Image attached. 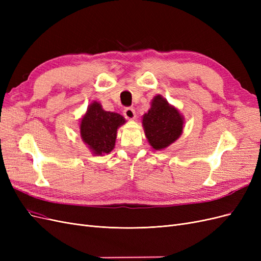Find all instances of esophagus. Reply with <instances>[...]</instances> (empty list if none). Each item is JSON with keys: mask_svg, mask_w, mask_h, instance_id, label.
I'll list each match as a JSON object with an SVG mask.
<instances>
[{"mask_svg": "<svg viewBox=\"0 0 261 261\" xmlns=\"http://www.w3.org/2000/svg\"><path fill=\"white\" fill-rule=\"evenodd\" d=\"M124 116L127 120H134L136 117V111L134 108H125L124 110Z\"/></svg>", "mask_w": 261, "mask_h": 261, "instance_id": "obj_1", "label": "esophagus"}]
</instances>
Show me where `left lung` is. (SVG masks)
<instances>
[{"mask_svg":"<svg viewBox=\"0 0 261 261\" xmlns=\"http://www.w3.org/2000/svg\"><path fill=\"white\" fill-rule=\"evenodd\" d=\"M143 125L149 144L155 150L167 148L183 132V116L161 96L151 102V108L143 117Z\"/></svg>","mask_w":261,"mask_h":261,"instance_id":"obj_1","label":"left lung"}]
</instances>
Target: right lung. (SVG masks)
<instances>
[{"label": "right lung", "instance_id": "1", "mask_svg": "<svg viewBox=\"0 0 261 261\" xmlns=\"http://www.w3.org/2000/svg\"><path fill=\"white\" fill-rule=\"evenodd\" d=\"M124 123L122 115L105 111L100 103L93 102L81 122V135L94 154L109 153L115 146L118 126Z\"/></svg>", "mask_w": 261, "mask_h": 261}]
</instances>
